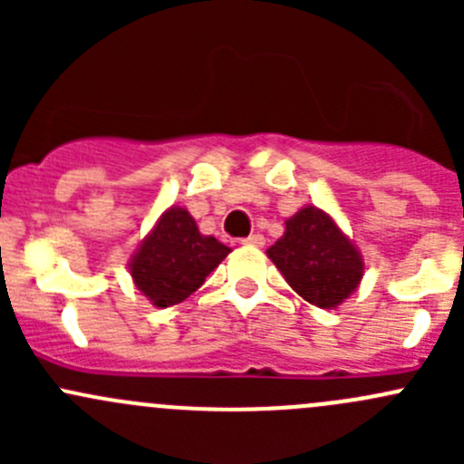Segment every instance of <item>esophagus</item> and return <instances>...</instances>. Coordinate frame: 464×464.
Segmentation results:
<instances>
[{"instance_id":"esophagus-1","label":"esophagus","mask_w":464,"mask_h":464,"mask_svg":"<svg viewBox=\"0 0 464 464\" xmlns=\"http://www.w3.org/2000/svg\"><path fill=\"white\" fill-rule=\"evenodd\" d=\"M242 245H249V246H262V245H265V236H260V233H254V236L245 237V240H242Z\"/></svg>"}]
</instances>
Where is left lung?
<instances>
[{"label":"left lung","instance_id":"left-lung-1","mask_svg":"<svg viewBox=\"0 0 464 464\" xmlns=\"http://www.w3.org/2000/svg\"><path fill=\"white\" fill-rule=\"evenodd\" d=\"M266 256L298 296L325 310L348 298L363 276V262L353 242L330 215L312 206L287 219V231Z\"/></svg>","mask_w":464,"mask_h":464}]
</instances>
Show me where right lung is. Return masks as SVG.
Segmentation results:
<instances>
[{"mask_svg":"<svg viewBox=\"0 0 464 464\" xmlns=\"http://www.w3.org/2000/svg\"><path fill=\"white\" fill-rule=\"evenodd\" d=\"M228 251L222 242L199 233L188 210L170 208L145 237L130 271L154 305L170 307L198 292Z\"/></svg>","mask_w":464,"mask_h":464,"instance_id":"right-lung-1","label":"right lung"}]
</instances>
